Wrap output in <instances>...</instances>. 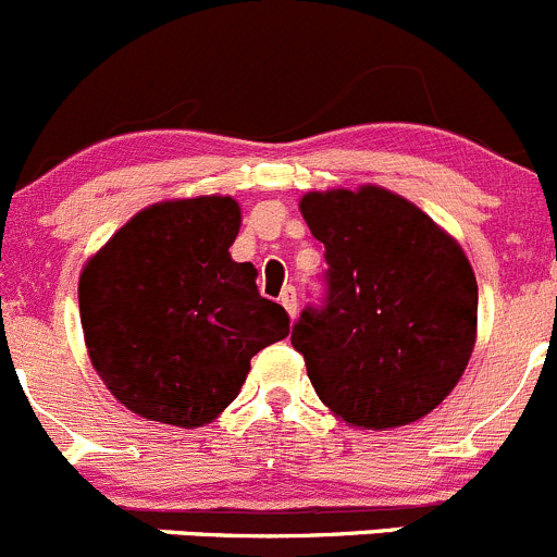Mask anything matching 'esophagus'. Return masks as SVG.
Returning <instances> with one entry per match:
<instances>
[{
	"label": "esophagus",
	"mask_w": 557,
	"mask_h": 557,
	"mask_svg": "<svg viewBox=\"0 0 557 557\" xmlns=\"http://www.w3.org/2000/svg\"><path fill=\"white\" fill-rule=\"evenodd\" d=\"M278 300H282V306H284V309H287V314H289V317L298 314V295H295V289H293V287L284 289L282 298H278Z\"/></svg>",
	"instance_id": "34e87169"
}]
</instances>
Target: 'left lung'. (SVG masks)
Instances as JSON below:
<instances>
[{"instance_id":"1","label":"left lung","mask_w":557,"mask_h":557,"mask_svg":"<svg viewBox=\"0 0 557 557\" xmlns=\"http://www.w3.org/2000/svg\"><path fill=\"white\" fill-rule=\"evenodd\" d=\"M300 213L325 243L327 298L300 314L293 347L322 405L361 429L429 416L475 347L479 284L462 246L380 185L309 190Z\"/></svg>"}]
</instances>
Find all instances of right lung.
I'll use <instances>...</instances> for the list:
<instances>
[{
  "instance_id": "obj_1",
  "label": "right lung",
  "mask_w": 557,
  "mask_h": 557,
  "mask_svg": "<svg viewBox=\"0 0 557 557\" xmlns=\"http://www.w3.org/2000/svg\"><path fill=\"white\" fill-rule=\"evenodd\" d=\"M232 196L166 199L139 210L78 275L89 361L120 405L196 429L240 394L251 358L289 333L262 298L257 268L235 262Z\"/></svg>"
}]
</instances>
